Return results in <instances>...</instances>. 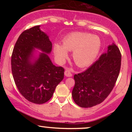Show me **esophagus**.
I'll list each match as a JSON object with an SVG mask.
<instances>
[{"label":"esophagus","mask_w":132,"mask_h":132,"mask_svg":"<svg viewBox=\"0 0 132 132\" xmlns=\"http://www.w3.org/2000/svg\"><path fill=\"white\" fill-rule=\"evenodd\" d=\"M64 74H65V76L66 77H71L72 76V74L69 69H67L65 71Z\"/></svg>","instance_id":"1"}]
</instances>
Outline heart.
<instances>
[{"mask_svg": "<svg viewBox=\"0 0 132 132\" xmlns=\"http://www.w3.org/2000/svg\"><path fill=\"white\" fill-rule=\"evenodd\" d=\"M102 47L100 38L85 32H73L66 36L62 45L54 46V53L59 62L68 58V52H73V59L79 67H86L93 63Z\"/></svg>", "mask_w": 132, "mask_h": 132, "instance_id": "1", "label": "heart"}]
</instances>
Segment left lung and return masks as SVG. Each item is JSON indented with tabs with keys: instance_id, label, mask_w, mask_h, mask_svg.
Masks as SVG:
<instances>
[{
	"instance_id": "obj_1",
	"label": "left lung",
	"mask_w": 132,
	"mask_h": 132,
	"mask_svg": "<svg viewBox=\"0 0 132 132\" xmlns=\"http://www.w3.org/2000/svg\"><path fill=\"white\" fill-rule=\"evenodd\" d=\"M121 55L114 43L87 70L74 76L72 91L75 102L82 108H91L103 102L114 87L121 67Z\"/></svg>"
}]
</instances>
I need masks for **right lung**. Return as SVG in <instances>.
<instances>
[{
    "instance_id": "right-lung-1",
    "label": "right lung",
    "mask_w": 132,
    "mask_h": 132,
    "mask_svg": "<svg viewBox=\"0 0 132 132\" xmlns=\"http://www.w3.org/2000/svg\"><path fill=\"white\" fill-rule=\"evenodd\" d=\"M39 28L35 26L21 34L11 56L12 73L18 89L35 104L49 100L64 76V68L50 60L48 54L52 52V42ZM35 48L42 52L37 55Z\"/></svg>"
}]
</instances>
